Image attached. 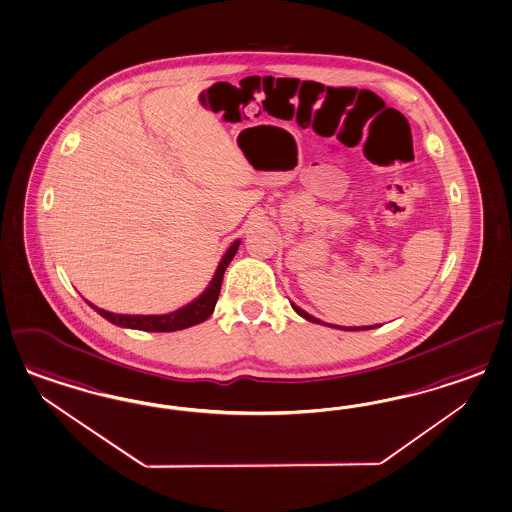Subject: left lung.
<instances>
[{"instance_id": "1", "label": "left lung", "mask_w": 512, "mask_h": 512, "mask_svg": "<svg viewBox=\"0 0 512 512\" xmlns=\"http://www.w3.org/2000/svg\"><path fill=\"white\" fill-rule=\"evenodd\" d=\"M291 306H293V310L300 315V317H304L306 321H310V323H317V325H325V326H332V328H341V330H372V328H377V326L381 325H373V326H336V325H326V323H323V321H319L317 317H313V315H310L308 311L302 310V308H298L296 304H293L291 302Z\"/></svg>"}]
</instances>
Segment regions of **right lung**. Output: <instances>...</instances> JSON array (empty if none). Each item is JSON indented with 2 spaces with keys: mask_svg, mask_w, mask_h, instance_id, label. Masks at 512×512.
Here are the masks:
<instances>
[{
  "mask_svg": "<svg viewBox=\"0 0 512 512\" xmlns=\"http://www.w3.org/2000/svg\"><path fill=\"white\" fill-rule=\"evenodd\" d=\"M238 246H240V240L231 244V248L225 251V255L221 257V261L217 264L216 274L210 281V285L202 291L201 296H197L193 302H189L180 310L171 311V313H165V315H124V313L101 310V308L90 304L88 300L86 302L101 317H105L109 323L122 326V328H133V330H144V332H174V330H184L189 326L199 325V323H204L216 308L223 274H225L229 263L233 261Z\"/></svg>",
  "mask_w": 512,
  "mask_h": 512,
  "instance_id": "add662e5",
  "label": "right lung"
}]
</instances>
